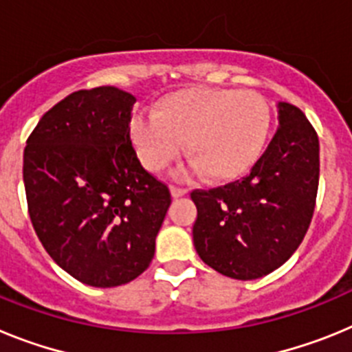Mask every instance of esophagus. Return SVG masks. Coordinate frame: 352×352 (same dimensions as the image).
I'll return each mask as SVG.
<instances>
[{
    "label": "esophagus",
    "instance_id": "obj_1",
    "mask_svg": "<svg viewBox=\"0 0 352 352\" xmlns=\"http://www.w3.org/2000/svg\"><path fill=\"white\" fill-rule=\"evenodd\" d=\"M186 188H183V186H170V194H173V197L176 199V197H183V195L186 194Z\"/></svg>",
    "mask_w": 352,
    "mask_h": 352
}]
</instances>
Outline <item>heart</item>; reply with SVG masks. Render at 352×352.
I'll list each match as a JSON object with an SVG mask.
<instances>
[{"mask_svg":"<svg viewBox=\"0 0 352 352\" xmlns=\"http://www.w3.org/2000/svg\"><path fill=\"white\" fill-rule=\"evenodd\" d=\"M270 129L272 109L261 93L223 88L167 93L153 114L130 121V135L146 169H166L185 141L192 169L213 183L234 182L256 166Z\"/></svg>","mask_w":352,"mask_h":352,"instance_id":"obj_1","label":"heart"}]
</instances>
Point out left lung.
<instances>
[{
	"label": "left lung",
	"instance_id": "1",
	"mask_svg": "<svg viewBox=\"0 0 352 352\" xmlns=\"http://www.w3.org/2000/svg\"><path fill=\"white\" fill-rule=\"evenodd\" d=\"M319 186V139L296 105L278 104V129L250 174L194 190L192 234L214 272L254 280L280 268L312 222Z\"/></svg>",
	"mask_w": 352,
	"mask_h": 352
}]
</instances>
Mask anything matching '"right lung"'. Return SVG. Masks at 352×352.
Wrapping results in <instances>:
<instances>
[{"label":"right lung","instance_id":"right-lung-1","mask_svg":"<svg viewBox=\"0 0 352 352\" xmlns=\"http://www.w3.org/2000/svg\"><path fill=\"white\" fill-rule=\"evenodd\" d=\"M135 96L114 86L58 102L24 148L30 219L43 248L82 284L116 287L155 256L170 192L139 162L130 139Z\"/></svg>","mask_w":352,"mask_h":352}]
</instances>
